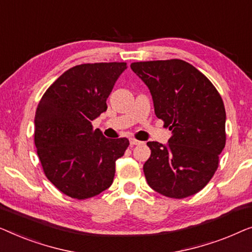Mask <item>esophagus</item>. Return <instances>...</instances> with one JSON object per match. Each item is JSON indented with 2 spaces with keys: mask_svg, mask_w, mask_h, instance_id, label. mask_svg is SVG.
<instances>
[{
  "mask_svg": "<svg viewBox=\"0 0 252 252\" xmlns=\"http://www.w3.org/2000/svg\"><path fill=\"white\" fill-rule=\"evenodd\" d=\"M140 144H141V141H139V140L133 139V138H131V139H130L131 146H134V145H140Z\"/></svg>",
  "mask_w": 252,
  "mask_h": 252,
  "instance_id": "esophagus-1",
  "label": "esophagus"
}]
</instances>
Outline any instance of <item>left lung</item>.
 <instances>
[{
	"instance_id": "left-lung-1",
	"label": "left lung",
	"mask_w": 252,
	"mask_h": 252,
	"mask_svg": "<svg viewBox=\"0 0 252 252\" xmlns=\"http://www.w3.org/2000/svg\"><path fill=\"white\" fill-rule=\"evenodd\" d=\"M148 87L155 115L172 131L169 144L148 141L144 173L152 189L171 198L196 194L214 177L226 144L224 102L204 74L180 59L131 63Z\"/></svg>"
}]
</instances>
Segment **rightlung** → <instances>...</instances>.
Instances as JSON below:
<instances>
[{
    "label": "right lung",
    "mask_w": 252,
    "mask_h": 252,
    "mask_svg": "<svg viewBox=\"0 0 252 252\" xmlns=\"http://www.w3.org/2000/svg\"><path fill=\"white\" fill-rule=\"evenodd\" d=\"M126 63L74 66L42 95L35 113L34 143L47 178L65 195L84 200L112 185L115 161L126 138L108 139L92 121L107 109L106 100Z\"/></svg>",
    "instance_id": "obj_1"
}]
</instances>
